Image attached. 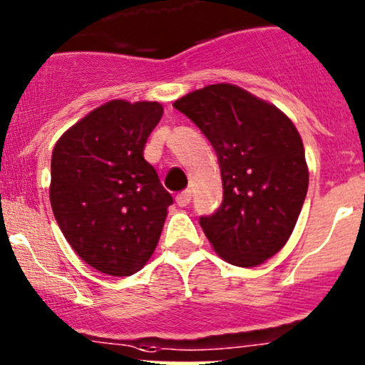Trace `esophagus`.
<instances>
[{"label":"esophagus","mask_w":365,"mask_h":365,"mask_svg":"<svg viewBox=\"0 0 365 365\" xmlns=\"http://www.w3.org/2000/svg\"><path fill=\"white\" fill-rule=\"evenodd\" d=\"M190 201H192V192L190 190H183V192H180L178 195H176V204H178V206H182V207L189 206Z\"/></svg>","instance_id":"obj_1"}]
</instances>
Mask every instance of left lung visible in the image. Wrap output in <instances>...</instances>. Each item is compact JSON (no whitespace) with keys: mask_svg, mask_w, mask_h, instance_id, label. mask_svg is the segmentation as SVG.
Listing matches in <instances>:
<instances>
[{"mask_svg":"<svg viewBox=\"0 0 365 365\" xmlns=\"http://www.w3.org/2000/svg\"><path fill=\"white\" fill-rule=\"evenodd\" d=\"M210 140L223 182L222 206L201 216L223 259L256 267L287 242L308 190L302 137L277 107L239 86L210 85L173 103Z\"/></svg>","mask_w":365,"mask_h":365,"instance_id":"left-lung-1","label":"left lung"}]
</instances>
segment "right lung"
<instances>
[{"mask_svg": "<svg viewBox=\"0 0 365 365\" xmlns=\"http://www.w3.org/2000/svg\"><path fill=\"white\" fill-rule=\"evenodd\" d=\"M158 102L112 100L76 123L51 154L50 202L63 237L90 267L114 277L142 270L173 197L143 147Z\"/></svg>", "mask_w": 365, "mask_h": 365, "instance_id": "add662e5", "label": "right lung"}]
</instances>
